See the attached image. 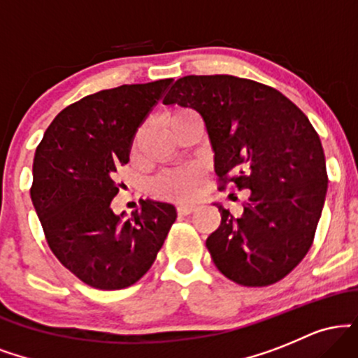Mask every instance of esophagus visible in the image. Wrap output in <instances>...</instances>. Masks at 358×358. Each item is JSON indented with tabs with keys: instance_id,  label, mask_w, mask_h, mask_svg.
<instances>
[{
	"instance_id": "34e87169",
	"label": "esophagus",
	"mask_w": 358,
	"mask_h": 358,
	"mask_svg": "<svg viewBox=\"0 0 358 358\" xmlns=\"http://www.w3.org/2000/svg\"><path fill=\"white\" fill-rule=\"evenodd\" d=\"M196 205L195 203H178V207H176V212L180 213V215H190V213L195 210Z\"/></svg>"
}]
</instances>
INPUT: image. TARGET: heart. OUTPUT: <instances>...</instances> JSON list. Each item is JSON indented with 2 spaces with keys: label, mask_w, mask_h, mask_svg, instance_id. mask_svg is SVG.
Here are the masks:
<instances>
[{
  "label": "heart",
  "mask_w": 358,
  "mask_h": 358,
  "mask_svg": "<svg viewBox=\"0 0 358 358\" xmlns=\"http://www.w3.org/2000/svg\"><path fill=\"white\" fill-rule=\"evenodd\" d=\"M187 113H192V110H175V113L171 114V117L182 116V114ZM196 185H199V171L192 170V168H183V170H171L158 175L153 182H151L150 188L155 195L173 196V199H187V196L193 195Z\"/></svg>",
  "instance_id": "1"
}]
</instances>
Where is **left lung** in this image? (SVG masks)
Here are the masks:
<instances>
[{
	"instance_id": "8db88e82",
	"label": "left lung",
	"mask_w": 358,
	"mask_h": 358,
	"mask_svg": "<svg viewBox=\"0 0 358 358\" xmlns=\"http://www.w3.org/2000/svg\"><path fill=\"white\" fill-rule=\"evenodd\" d=\"M163 104L203 117L219 188L249 190L239 217L217 203L220 225L205 242L213 264L241 286L281 281L313 244L327 195L323 146L310 119L279 90L234 76L182 77Z\"/></svg>"
}]
</instances>
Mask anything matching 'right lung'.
Instances as JSON below:
<instances>
[{
    "instance_id": "add662e5",
    "label": "right lung",
    "mask_w": 358,
    "mask_h": 358,
    "mask_svg": "<svg viewBox=\"0 0 358 358\" xmlns=\"http://www.w3.org/2000/svg\"><path fill=\"white\" fill-rule=\"evenodd\" d=\"M171 79L90 94L57 114L36 146L31 202L48 248L72 274L97 289L139 281L176 219L171 203L141 200L116 213L114 173L129 162L139 124Z\"/></svg>"
}]
</instances>
